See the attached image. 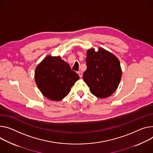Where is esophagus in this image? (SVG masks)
Segmentation results:
<instances>
[{
	"instance_id": "esophagus-1",
	"label": "esophagus",
	"mask_w": 153,
	"mask_h": 153,
	"mask_svg": "<svg viewBox=\"0 0 153 153\" xmlns=\"http://www.w3.org/2000/svg\"><path fill=\"white\" fill-rule=\"evenodd\" d=\"M77 74H79V76L80 77H82V73L81 71H78V72H77Z\"/></svg>"
}]
</instances>
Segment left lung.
I'll return each instance as SVG.
<instances>
[{"mask_svg": "<svg viewBox=\"0 0 153 153\" xmlns=\"http://www.w3.org/2000/svg\"><path fill=\"white\" fill-rule=\"evenodd\" d=\"M87 70L83 74L90 92L100 98L112 94L118 87L122 71L118 59L106 50L93 49L87 52Z\"/></svg>", "mask_w": 153, "mask_h": 153, "instance_id": "left-lung-1", "label": "left lung"}]
</instances>
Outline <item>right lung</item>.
<instances>
[{
  "label": "right lung",
  "instance_id": "1",
  "mask_svg": "<svg viewBox=\"0 0 153 153\" xmlns=\"http://www.w3.org/2000/svg\"><path fill=\"white\" fill-rule=\"evenodd\" d=\"M79 79V75L60 57L49 55L35 69V79L38 88L53 101L63 99Z\"/></svg>",
  "mask_w": 153,
  "mask_h": 153
}]
</instances>
